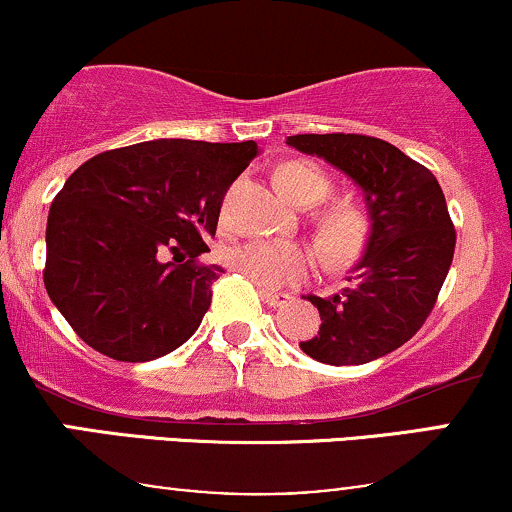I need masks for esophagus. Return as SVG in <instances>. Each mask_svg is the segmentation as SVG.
<instances>
[{
    "label": "esophagus",
    "mask_w": 512,
    "mask_h": 512,
    "mask_svg": "<svg viewBox=\"0 0 512 512\" xmlns=\"http://www.w3.org/2000/svg\"><path fill=\"white\" fill-rule=\"evenodd\" d=\"M260 296H262V301L267 305H272V308H279V305L291 301L289 293H279V291H269V289H260Z\"/></svg>",
    "instance_id": "1"
}]
</instances>
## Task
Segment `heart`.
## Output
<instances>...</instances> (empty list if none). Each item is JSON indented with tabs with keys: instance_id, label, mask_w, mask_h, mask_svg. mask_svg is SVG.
<instances>
[{
	"instance_id": "1",
	"label": "heart",
	"mask_w": 512,
	"mask_h": 512,
	"mask_svg": "<svg viewBox=\"0 0 512 512\" xmlns=\"http://www.w3.org/2000/svg\"><path fill=\"white\" fill-rule=\"evenodd\" d=\"M276 182H279L281 195L293 204L301 199H313L315 204L327 192L325 175L310 166H301V163L281 168ZM358 231H361V223L351 211H337L322 223V233L334 248H346L354 243ZM223 260L233 272L243 274L245 279L262 289H279V286L293 284L308 269L305 250L289 240H245V243L231 245L223 252Z\"/></svg>"
}]
</instances>
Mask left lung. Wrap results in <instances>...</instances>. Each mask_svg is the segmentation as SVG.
I'll return each mask as SVG.
<instances>
[{
    "label": "left lung",
    "mask_w": 512,
    "mask_h": 512,
    "mask_svg": "<svg viewBox=\"0 0 512 512\" xmlns=\"http://www.w3.org/2000/svg\"><path fill=\"white\" fill-rule=\"evenodd\" d=\"M286 144L344 173L368 211L361 260L349 286L330 298L308 296L320 330L301 342L330 366H361L409 342L436 305L452 264L455 228L436 175L397 146L363 134H296Z\"/></svg>",
    "instance_id": "obj_1"
}]
</instances>
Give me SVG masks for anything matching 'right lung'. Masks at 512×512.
<instances>
[{
	"label": "right lung",
	"mask_w": 512,
	"mask_h": 512,
	"mask_svg": "<svg viewBox=\"0 0 512 512\" xmlns=\"http://www.w3.org/2000/svg\"><path fill=\"white\" fill-rule=\"evenodd\" d=\"M257 154L255 142L154 139L103 151L69 175L48 214L43 279L91 349L144 363L197 332L223 274L197 257L209 252L223 195Z\"/></svg>",
	"instance_id": "right-lung-1"
}]
</instances>
